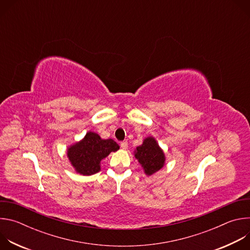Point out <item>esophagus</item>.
<instances>
[{
  "instance_id": "1",
  "label": "esophagus",
  "mask_w": 250,
  "mask_h": 250,
  "mask_svg": "<svg viewBox=\"0 0 250 250\" xmlns=\"http://www.w3.org/2000/svg\"><path fill=\"white\" fill-rule=\"evenodd\" d=\"M121 147H122L123 149H126V148L128 147L127 142H126V141H123V142H121Z\"/></svg>"
}]
</instances>
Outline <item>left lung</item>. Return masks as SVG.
Here are the masks:
<instances>
[{
	"mask_svg": "<svg viewBox=\"0 0 250 250\" xmlns=\"http://www.w3.org/2000/svg\"><path fill=\"white\" fill-rule=\"evenodd\" d=\"M134 156L144 167L146 175H152L160 170L165 162V155L153 137H147L144 144L136 147Z\"/></svg>",
	"mask_w": 250,
	"mask_h": 250,
	"instance_id": "left-lung-1",
	"label": "left lung"
}]
</instances>
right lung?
Wrapping results in <instances>:
<instances>
[{"instance_id": "obj_1", "label": "right lung", "mask_w": 250, "mask_h": 250, "mask_svg": "<svg viewBox=\"0 0 250 250\" xmlns=\"http://www.w3.org/2000/svg\"><path fill=\"white\" fill-rule=\"evenodd\" d=\"M119 148L113 139H102L99 134L89 131L81 141L68 148L67 156L77 173L88 176L99 172L101 161Z\"/></svg>"}]
</instances>
